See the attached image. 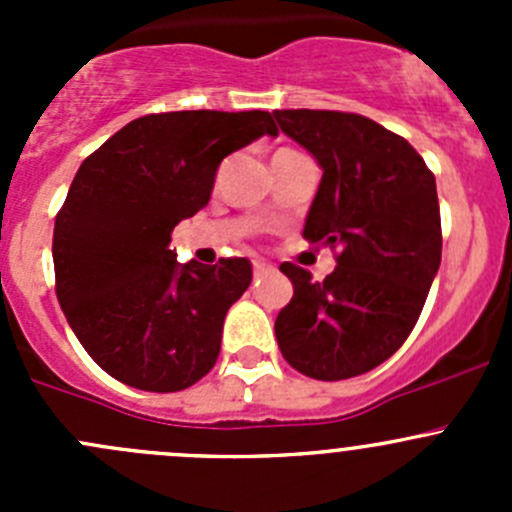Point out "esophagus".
I'll use <instances>...</instances> for the list:
<instances>
[{
    "label": "esophagus",
    "mask_w": 512,
    "mask_h": 512,
    "mask_svg": "<svg viewBox=\"0 0 512 512\" xmlns=\"http://www.w3.org/2000/svg\"><path fill=\"white\" fill-rule=\"evenodd\" d=\"M252 272H255V277H262V275H267V272H270V265H267L265 260H255V262H252Z\"/></svg>",
    "instance_id": "obj_1"
}]
</instances>
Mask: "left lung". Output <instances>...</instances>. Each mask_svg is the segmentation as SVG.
<instances>
[{
	"mask_svg": "<svg viewBox=\"0 0 512 512\" xmlns=\"http://www.w3.org/2000/svg\"><path fill=\"white\" fill-rule=\"evenodd\" d=\"M322 165L304 237L337 250L322 282L292 262L294 294L275 334L292 369L342 381L384 364L416 327L441 265L436 178L406 138L344 111H275Z\"/></svg>",
	"mask_w": 512,
	"mask_h": 512,
	"instance_id": "1",
	"label": "left lung"
}]
</instances>
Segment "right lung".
I'll use <instances>...</instances> for the list:
<instances>
[{
  "instance_id": "1",
  "label": "right lung",
  "mask_w": 512,
  "mask_h": 512,
  "mask_svg": "<svg viewBox=\"0 0 512 512\" xmlns=\"http://www.w3.org/2000/svg\"><path fill=\"white\" fill-rule=\"evenodd\" d=\"M265 133L267 111L148 113L81 163L54 223L56 297L113 379L170 394L215 366L250 260L178 265L170 232L208 205L223 158Z\"/></svg>"
}]
</instances>
